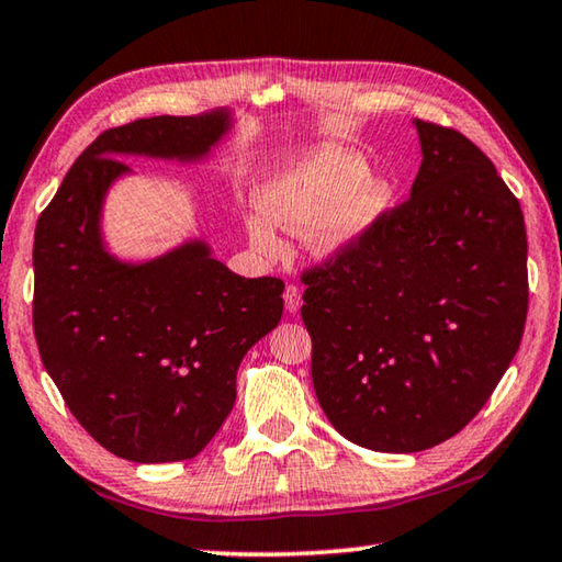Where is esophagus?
I'll return each mask as SVG.
<instances>
[{
  "instance_id": "1",
  "label": "esophagus",
  "mask_w": 562,
  "mask_h": 562,
  "mask_svg": "<svg viewBox=\"0 0 562 562\" xmlns=\"http://www.w3.org/2000/svg\"><path fill=\"white\" fill-rule=\"evenodd\" d=\"M282 297H284V307H288L290 315H294V312H297L300 304H302V290L297 288V284H288Z\"/></svg>"
}]
</instances>
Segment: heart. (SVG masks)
Wrapping results in <instances>:
<instances>
[{"mask_svg": "<svg viewBox=\"0 0 562 562\" xmlns=\"http://www.w3.org/2000/svg\"><path fill=\"white\" fill-rule=\"evenodd\" d=\"M361 158L341 148H327L278 170L260 193V213L247 215L245 227L255 250L280 258V227L304 233L317 255H337L367 231L386 201L384 188L364 180Z\"/></svg>", "mask_w": 562, "mask_h": 562, "instance_id": "1", "label": "heart"}]
</instances>
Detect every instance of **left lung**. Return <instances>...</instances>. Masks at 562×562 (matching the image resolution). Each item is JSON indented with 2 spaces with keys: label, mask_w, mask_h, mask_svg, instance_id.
<instances>
[{
  "label": "left lung",
  "mask_w": 562,
  "mask_h": 562,
  "mask_svg": "<svg viewBox=\"0 0 562 562\" xmlns=\"http://www.w3.org/2000/svg\"><path fill=\"white\" fill-rule=\"evenodd\" d=\"M412 195L302 272V322L322 412L351 443L414 453L488 402L528 315L518 198L463 136L416 121Z\"/></svg>",
  "instance_id": "obj_1"
}]
</instances>
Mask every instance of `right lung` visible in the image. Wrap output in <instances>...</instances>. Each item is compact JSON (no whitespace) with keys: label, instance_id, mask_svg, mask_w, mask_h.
<instances>
[{"label":"right lung","instance_id":"1","mask_svg":"<svg viewBox=\"0 0 562 562\" xmlns=\"http://www.w3.org/2000/svg\"><path fill=\"white\" fill-rule=\"evenodd\" d=\"M225 128L217 111L103 131L36 221V347L76 422L119 459L201 453L235 404L245 351L282 317L280 278H240L205 243L146 265L103 250V193L128 170L116 156L195 160Z\"/></svg>","mask_w":562,"mask_h":562}]
</instances>
